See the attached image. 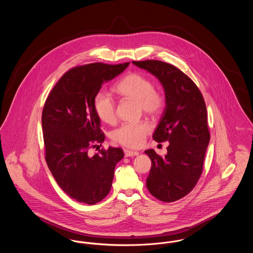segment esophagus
<instances>
[{
    "instance_id": "obj_1",
    "label": "esophagus",
    "mask_w": 253,
    "mask_h": 253,
    "mask_svg": "<svg viewBox=\"0 0 253 253\" xmlns=\"http://www.w3.org/2000/svg\"><path fill=\"white\" fill-rule=\"evenodd\" d=\"M124 155H125V157H135V156H138L139 155V153L138 152H134V151H131V150H127V149H125L124 150Z\"/></svg>"
}]
</instances>
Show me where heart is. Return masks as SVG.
Segmentation results:
<instances>
[{"mask_svg": "<svg viewBox=\"0 0 253 253\" xmlns=\"http://www.w3.org/2000/svg\"><path fill=\"white\" fill-rule=\"evenodd\" d=\"M117 92L126 98L137 101L143 113L155 117L160 113L164 105L162 94L154 88L149 78L140 73L127 75L116 86ZM94 109L98 119L112 124L116 121V104L112 96L100 90L94 97ZM151 132V126L146 121L136 123H124L112 132L113 139L129 148H138L144 142L145 137Z\"/></svg>", "mask_w": 253, "mask_h": 253, "instance_id": "obj_1", "label": "heart"}]
</instances>
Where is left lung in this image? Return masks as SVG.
<instances>
[{
    "label": "left lung",
    "mask_w": 253,
    "mask_h": 253,
    "mask_svg": "<svg viewBox=\"0 0 253 253\" xmlns=\"http://www.w3.org/2000/svg\"><path fill=\"white\" fill-rule=\"evenodd\" d=\"M157 77L165 91L166 106L153 134L157 142H169L167 155L146 150L152 161L146 186L163 202L179 200L199 180L210 142L204 98L193 81L175 66L161 61H132Z\"/></svg>",
    "instance_id": "8db88e82"
}]
</instances>
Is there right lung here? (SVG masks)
<instances>
[{
  "label": "right lung",
  "mask_w": 253,
  "mask_h": 253,
  "mask_svg": "<svg viewBox=\"0 0 253 253\" xmlns=\"http://www.w3.org/2000/svg\"><path fill=\"white\" fill-rule=\"evenodd\" d=\"M129 64L95 62L74 67L63 74L45 100L42 115L45 160L62 191L78 202L101 201L124 157L121 148L101 149L94 156L88 151L105 139L94 109L95 95Z\"/></svg>",
  "instance_id": "1"
}]
</instances>
